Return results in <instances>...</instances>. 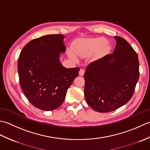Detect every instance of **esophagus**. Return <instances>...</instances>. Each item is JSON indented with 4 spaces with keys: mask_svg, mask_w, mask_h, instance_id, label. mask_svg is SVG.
<instances>
[{
    "mask_svg": "<svg viewBox=\"0 0 150 150\" xmlns=\"http://www.w3.org/2000/svg\"><path fill=\"white\" fill-rule=\"evenodd\" d=\"M84 73H85V71L83 69H81L80 70H79V76H83Z\"/></svg>",
    "mask_w": 150,
    "mask_h": 150,
    "instance_id": "34e87169",
    "label": "esophagus"
}]
</instances>
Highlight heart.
<instances>
[{
    "label": "heart",
    "instance_id": "obj_1",
    "mask_svg": "<svg viewBox=\"0 0 150 150\" xmlns=\"http://www.w3.org/2000/svg\"><path fill=\"white\" fill-rule=\"evenodd\" d=\"M107 44H108V41L103 38L83 39L76 43L74 47V51L79 56H85L100 50L105 47ZM69 55L72 59L74 60L77 59V57L72 52L69 51Z\"/></svg>",
    "mask_w": 150,
    "mask_h": 150
}]
</instances>
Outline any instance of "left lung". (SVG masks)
Here are the masks:
<instances>
[{
	"mask_svg": "<svg viewBox=\"0 0 150 150\" xmlns=\"http://www.w3.org/2000/svg\"><path fill=\"white\" fill-rule=\"evenodd\" d=\"M113 52L91 63L84 74V94L94 111L108 112L129 102L139 78L138 55L120 36Z\"/></svg>",
	"mask_w": 150,
	"mask_h": 150,
	"instance_id": "left-lung-1",
	"label": "left lung"
}]
</instances>
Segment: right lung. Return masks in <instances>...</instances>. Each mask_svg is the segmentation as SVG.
<instances>
[{
    "instance_id": "obj_1",
    "label": "right lung",
    "mask_w": 150,
    "mask_h": 150,
    "mask_svg": "<svg viewBox=\"0 0 150 150\" xmlns=\"http://www.w3.org/2000/svg\"><path fill=\"white\" fill-rule=\"evenodd\" d=\"M62 34L33 39L24 47L18 60V74L24 95L32 104L43 111L59 108L67 89L78 77L79 67L67 69L59 61L66 47Z\"/></svg>"
}]
</instances>
